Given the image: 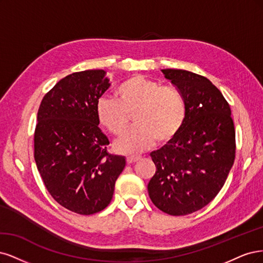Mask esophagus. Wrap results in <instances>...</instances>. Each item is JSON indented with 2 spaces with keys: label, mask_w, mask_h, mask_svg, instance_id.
<instances>
[{
  "label": "esophagus",
  "mask_w": 263,
  "mask_h": 263,
  "mask_svg": "<svg viewBox=\"0 0 263 263\" xmlns=\"http://www.w3.org/2000/svg\"><path fill=\"white\" fill-rule=\"evenodd\" d=\"M140 156H128L126 157V162H128V164H133L135 162H138V160H140Z\"/></svg>",
  "instance_id": "obj_1"
}]
</instances>
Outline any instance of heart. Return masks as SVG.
I'll use <instances>...</instances> for the list:
<instances>
[{"label": "heart", "instance_id": "heart-1", "mask_svg": "<svg viewBox=\"0 0 263 263\" xmlns=\"http://www.w3.org/2000/svg\"><path fill=\"white\" fill-rule=\"evenodd\" d=\"M117 100L103 96L96 101L99 124L116 137H121L130 125L134 128L116 143L118 152L134 154L145 151L157 141L165 144L180 132L187 117L181 92L172 86H162L154 80L134 75L116 90Z\"/></svg>", "mask_w": 263, "mask_h": 263}]
</instances>
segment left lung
Instances as JSON below:
<instances>
[{"label": "left lung", "mask_w": 263, "mask_h": 263, "mask_svg": "<svg viewBox=\"0 0 263 263\" xmlns=\"http://www.w3.org/2000/svg\"><path fill=\"white\" fill-rule=\"evenodd\" d=\"M162 72L181 92L187 117L177 137L151 153L156 173L147 190L160 211L180 216L204 208L223 188L235 159V128L230 105L210 80Z\"/></svg>", "instance_id": "obj_1"}]
</instances>
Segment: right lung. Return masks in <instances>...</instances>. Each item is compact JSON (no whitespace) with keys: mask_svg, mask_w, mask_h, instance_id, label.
<instances>
[{"mask_svg":"<svg viewBox=\"0 0 263 263\" xmlns=\"http://www.w3.org/2000/svg\"><path fill=\"white\" fill-rule=\"evenodd\" d=\"M104 70L72 73L59 81L40 104L35 130V160L51 197L82 215L104 210L125 166L107 152L96 101L109 88Z\"/></svg>","mask_w":263,"mask_h":263,"instance_id":"right-lung-1","label":"right lung"}]
</instances>
